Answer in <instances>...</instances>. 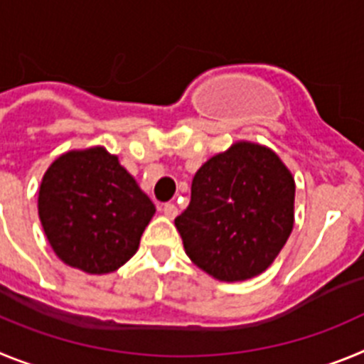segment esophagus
I'll return each mask as SVG.
<instances>
[{
	"instance_id": "34e87169",
	"label": "esophagus",
	"mask_w": 364,
	"mask_h": 364,
	"mask_svg": "<svg viewBox=\"0 0 364 364\" xmlns=\"http://www.w3.org/2000/svg\"><path fill=\"white\" fill-rule=\"evenodd\" d=\"M162 213L166 215L167 218H175L178 215V210H176V205L171 204V202H167V204L162 205Z\"/></svg>"
}]
</instances>
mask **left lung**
<instances>
[{"instance_id":"8db88e82","label":"left lung","mask_w":364,"mask_h":364,"mask_svg":"<svg viewBox=\"0 0 364 364\" xmlns=\"http://www.w3.org/2000/svg\"><path fill=\"white\" fill-rule=\"evenodd\" d=\"M295 182L272 149L233 144L195 173L178 217L189 259L218 281H246L272 264L294 230Z\"/></svg>"}]
</instances>
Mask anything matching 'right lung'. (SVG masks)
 <instances>
[{"label":"right lung","instance_id":"right-lung-1","mask_svg":"<svg viewBox=\"0 0 364 364\" xmlns=\"http://www.w3.org/2000/svg\"><path fill=\"white\" fill-rule=\"evenodd\" d=\"M41 226L54 253L82 272L111 273L136 253L154 204L104 147L69 151L43 175Z\"/></svg>","mask_w":364,"mask_h":364}]
</instances>
